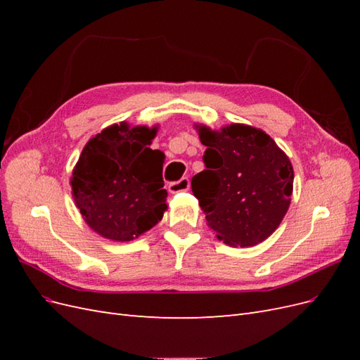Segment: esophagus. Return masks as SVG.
Listing matches in <instances>:
<instances>
[{
    "instance_id": "obj_1",
    "label": "esophagus",
    "mask_w": 360,
    "mask_h": 360,
    "mask_svg": "<svg viewBox=\"0 0 360 360\" xmlns=\"http://www.w3.org/2000/svg\"><path fill=\"white\" fill-rule=\"evenodd\" d=\"M191 186V181L188 177H181L179 181H172L169 183L168 191L171 193H179V192H186Z\"/></svg>"
}]
</instances>
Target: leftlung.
Returning a JSON list of instances; mask_svg holds the SVG:
<instances>
[{"mask_svg":"<svg viewBox=\"0 0 360 360\" xmlns=\"http://www.w3.org/2000/svg\"><path fill=\"white\" fill-rule=\"evenodd\" d=\"M205 169L192 192L216 237L231 246H255L274 233L291 202L294 172L288 156L261 129L197 126Z\"/></svg>","mask_w":360,"mask_h":360,"instance_id":"obj_1","label":"left lung"}]
</instances>
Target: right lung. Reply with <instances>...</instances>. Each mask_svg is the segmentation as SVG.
Listing matches in <instances>:
<instances>
[{
    "instance_id": "1",
    "label": "right lung",
    "mask_w": 360,
    "mask_h": 360,
    "mask_svg": "<svg viewBox=\"0 0 360 360\" xmlns=\"http://www.w3.org/2000/svg\"><path fill=\"white\" fill-rule=\"evenodd\" d=\"M158 127L112 124L84 147L72 172V195L91 230L130 242L153 228L168 209L162 151L151 150Z\"/></svg>"
}]
</instances>
